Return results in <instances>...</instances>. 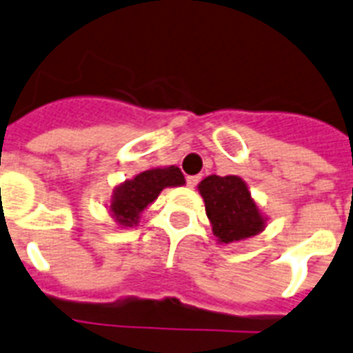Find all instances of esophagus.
Here are the masks:
<instances>
[{"label":"esophagus","mask_w":353,"mask_h":353,"mask_svg":"<svg viewBox=\"0 0 353 353\" xmlns=\"http://www.w3.org/2000/svg\"><path fill=\"white\" fill-rule=\"evenodd\" d=\"M199 180H201V176H188V179H185V182H188V185H190V188H195V185L199 184Z\"/></svg>","instance_id":"34e87169"}]
</instances>
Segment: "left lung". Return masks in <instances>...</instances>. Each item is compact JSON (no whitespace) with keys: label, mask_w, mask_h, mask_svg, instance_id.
Masks as SVG:
<instances>
[{"label":"left lung","mask_w":353,"mask_h":353,"mask_svg":"<svg viewBox=\"0 0 353 353\" xmlns=\"http://www.w3.org/2000/svg\"><path fill=\"white\" fill-rule=\"evenodd\" d=\"M212 232L219 243H236L265 228V217L250 196L245 180L228 174H210L199 184Z\"/></svg>","instance_id":"left-lung-1"}]
</instances>
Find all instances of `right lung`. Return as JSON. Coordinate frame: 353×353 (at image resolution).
<instances>
[{"label": "right lung", "mask_w": 353, "mask_h": 353, "mask_svg": "<svg viewBox=\"0 0 353 353\" xmlns=\"http://www.w3.org/2000/svg\"><path fill=\"white\" fill-rule=\"evenodd\" d=\"M184 184V174L174 165L147 169L132 180H125L114 190L110 201L112 217L119 226L138 225L139 214L157 201L162 190Z\"/></svg>", "instance_id": "add662e5"}]
</instances>
